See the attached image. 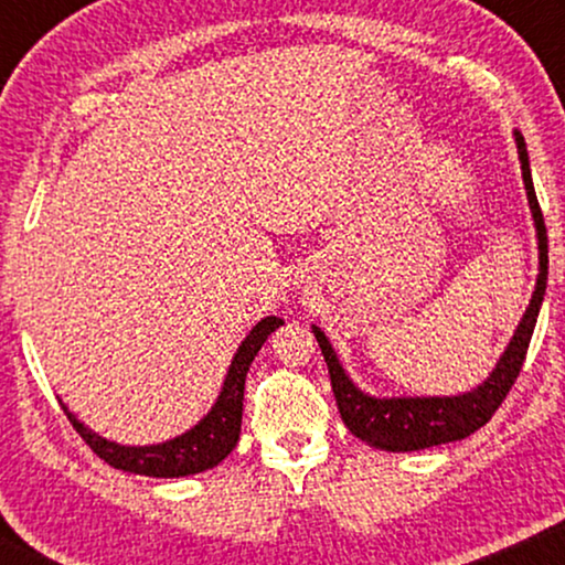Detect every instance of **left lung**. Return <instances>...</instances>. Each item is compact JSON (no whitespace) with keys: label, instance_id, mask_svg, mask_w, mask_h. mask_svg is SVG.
<instances>
[{"label":"left lung","instance_id":"obj_1","mask_svg":"<svg viewBox=\"0 0 565 565\" xmlns=\"http://www.w3.org/2000/svg\"><path fill=\"white\" fill-rule=\"evenodd\" d=\"M514 143L516 153H520L522 182L524 190H527L530 213L532 221H535L540 267L527 311H524L522 321L516 323L514 337L509 339L507 350L501 352L497 367L491 370L483 383H478L476 388L466 393H458V396H370V393L358 388L352 383V377L347 375L329 337L316 323L311 327L316 342L321 347L323 360H327L331 391H334L339 414H342L347 429L370 447L388 452H414L466 439L491 419L493 412L501 406V401L507 398L509 388L514 385L516 375H520L547 285V234L543 213H540L537 205L535 184H532L527 146H524V138L516 128Z\"/></svg>","mask_w":565,"mask_h":565}]
</instances>
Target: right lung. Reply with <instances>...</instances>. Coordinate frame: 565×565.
<instances>
[{
  "mask_svg": "<svg viewBox=\"0 0 565 565\" xmlns=\"http://www.w3.org/2000/svg\"><path fill=\"white\" fill-rule=\"evenodd\" d=\"M282 323L285 321L280 316H265V319L257 321V327H252L249 334L244 337V342L238 344L234 360H231L228 373L223 377L221 393L211 406V412L195 427L167 439V443L118 445L113 439L97 435L95 429H89L87 424L76 419V414L68 412L66 404L61 406H64V414L74 424V429L79 431L84 443L105 462H110L113 468L151 478H182L203 473V470L215 468L221 460H226L228 452L236 447L238 431H242L246 373H249L252 362L262 350V344L267 342V337L275 329H280Z\"/></svg>",
  "mask_w": 565,
  "mask_h": 565,
  "instance_id": "obj_1",
  "label": "right lung"
}]
</instances>
